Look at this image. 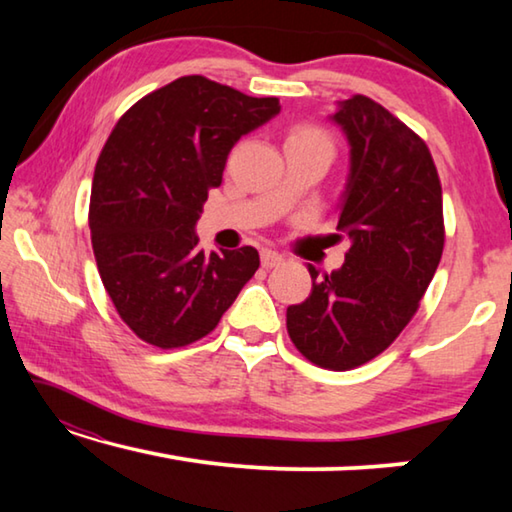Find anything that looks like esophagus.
Returning <instances> with one entry per match:
<instances>
[{"instance_id":"34e87169","label":"esophagus","mask_w":512,"mask_h":512,"mask_svg":"<svg viewBox=\"0 0 512 512\" xmlns=\"http://www.w3.org/2000/svg\"><path fill=\"white\" fill-rule=\"evenodd\" d=\"M282 262H284V257L280 253H275V250H262V266L264 268L280 266Z\"/></svg>"}]
</instances>
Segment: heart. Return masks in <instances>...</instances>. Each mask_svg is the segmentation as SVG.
Returning a JSON list of instances; mask_svg holds the SVG:
<instances>
[{
    "mask_svg": "<svg viewBox=\"0 0 512 512\" xmlns=\"http://www.w3.org/2000/svg\"><path fill=\"white\" fill-rule=\"evenodd\" d=\"M287 144H316L332 151V137L318 126H296L287 137Z\"/></svg>",
    "mask_w": 512,
    "mask_h": 512,
    "instance_id": "b5f03b06",
    "label": "heart"
}]
</instances>
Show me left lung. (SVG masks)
<instances>
[{
  "instance_id": "8db88e82",
  "label": "left lung",
  "mask_w": 512,
  "mask_h": 512,
  "mask_svg": "<svg viewBox=\"0 0 512 512\" xmlns=\"http://www.w3.org/2000/svg\"><path fill=\"white\" fill-rule=\"evenodd\" d=\"M350 146L339 228L350 239L341 268L318 277L287 309L291 341L320 368L375 359L418 311L443 255V189L418 135L363 94L329 115Z\"/></svg>"
}]
</instances>
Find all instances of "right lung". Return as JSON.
Wrapping results in <instances>:
<instances>
[{
  "label": "right lung",
  "mask_w": 512,
  "mask_h": 512,
  "mask_svg": "<svg viewBox=\"0 0 512 512\" xmlns=\"http://www.w3.org/2000/svg\"><path fill=\"white\" fill-rule=\"evenodd\" d=\"M277 112L275 97L183 76L117 121L94 169L90 232L103 287L142 341L203 339L255 275L253 246L205 255L196 223L232 146Z\"/></svg>",
  "instance_id": "1"
}]
</instances>
